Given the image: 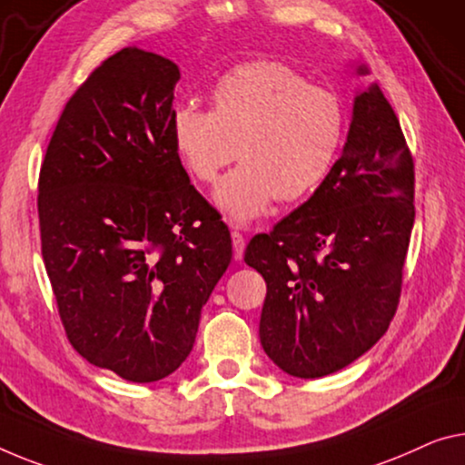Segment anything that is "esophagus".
<instances>
[{
  "instance_id": "obj_1",
  "label": "esophagus",
  "mask_w": 465,
  "mask_h": 465,
  "mask_svg": "<svg viewBox=\"0 0 465 465\" xmlns=\"http://www.w3.org/2000/svg\"><path fill=\"white\" fill-rule=\"evenodd\" d=\"M231 239H232V249H234V260H241L242 252H245V237H242L239 231H232Z\"/></svg>"
}]
</instances>
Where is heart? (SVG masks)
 <instances>
[{
	"instance_id": "b5f03b06",
	"label": "heart",
	"mask_w": 465,
	"mask_h": 465,
	"mask_svg": "<svg viewBox=\"0 0 465 465\" xmlns=\"http://www.w3.org/2000/svg\"><path fill=\"white\" fill-rule=\"evenodd\" d=\"M347 116L337 93L312 84L282 62L239 64L218 78L212 110L176 105L170 118L173 147L197 183H216L220 210L249 223L281 203L313 195L337 162Z\"/></svg>"
}]
</instances>
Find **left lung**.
<instances>
[{
  "label": "left lung",
  "instance_id": "left-lung-1",
  "mask_svg": "<svg viewBox=\"0 0 465 465\" xmlns=\"http://www.w3.org/2000/svg\"><path fill=\"white\" fill-rule=\"evenodd\" d=\"M413 183L401 124L372 84L355 97L345 149L322 187L245 249L266 281L262 347L284 372L328 376L387 332L416 218Z\"/></svg>",
  "mask_w": 465,
  "mask_h": 465
}]
</instances>
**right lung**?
<instances>
[{
	"mask_svg": "<svg viewBox=\"0 0 465 465\" xmlns=\"http://www.w3.org/2000/svg\"><path fill=\"white\" fill-rule=\"evenodd\" d=\"M178 66L124 47L55 124L39 173L41 255L66 337L131 382L173 374L232 257L170 139Z\"/></svg>",
	"mask_w": 465,
	"mask_h": 465,
	"instance_id": "right-lung-1",
	"label": "right lung"
}]
</instances>
